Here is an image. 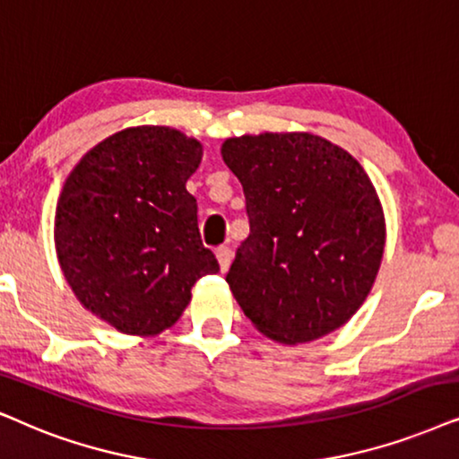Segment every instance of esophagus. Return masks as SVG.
I'll return each mask as SVG.
<instances>
[{
	"instance_id": "1",
	"label": "esophagus",
	"mask_w": 459,
	"mask_h": 459,
	"mask_svg": "<svg viewBox=\"0 0 459 459\" xmlns=\"http://www.w3.org/2000/svg\"><path fill=\"white\" fill-rule=\"evenodd\" d=\"M215 253H217V261H219V267H221V272H228L230 264H231V257H234L231 248L230 247H219Z\"/></svg>"
}]
</instances>
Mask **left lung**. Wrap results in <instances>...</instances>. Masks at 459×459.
<instances>
[{"label":"left lung","mask_w":459,"mask_h":459,"mask_svg":"<svg viewBox=\"0 0 459 459\" xmlns=\"http://www.w3.org/2000/svg\"><path fill=\"white\" fill-rule=\"evenodd\" d=\"M221 156L251 223L225 276L247 318L281 343L346 325L385 247L382 204L359 160L309 133L234 136Z\"/></svg>","instance_id":"8db88e82"}]
</instances>
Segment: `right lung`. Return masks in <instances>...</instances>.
Listing matches in <instances>:
<instances>
[{"mask_svg":"<svg viewBox=\"0 0 459 459\" xmlns=\"http://www.w3.org/2000/svg\"><path fill=\"white\" fill-rule=\"evenodd\" d=\"M200 160L192 136L136 126L94 145L65 181L55 217L58 264L82 306L120 333L169 329L195 281L219 272L186 189Z\"/></svg>","mask_w":459,"mask_h":459,"instance_id":"add662e5","label":"right lung"}]
</instances>
